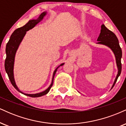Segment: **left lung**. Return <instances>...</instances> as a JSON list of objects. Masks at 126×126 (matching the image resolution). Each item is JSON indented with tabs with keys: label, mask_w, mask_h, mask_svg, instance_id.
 I'll list each match as a JSON object with an SVG mask.
<instances>
[{
	"label": "left lung",
	"mask_w": 126,
	"mask_h": 126,
	"mask_svg": "<svg viewBox=\"0 0 126 126\" xmlns=\"http://www.w3.org/2000/svg\"><path fill=\"white\" fill-rule=\"evenodd\" d=\"M98 43L96 44L104 45L105 46H107L112 50L114 53V56L115 57L116 60L117 66L118 68V73L114 80L113 85H112L111 89L114 87V85L116 83L118 76L121 74V59L122 57V51L120 46L118 43V40L116 35H115L114 32L111 31L106 28V27L102 24L101 25V33L99 34V37L97 39Z\"/></svg>",
	"instance_id": "8db88e82"
}]
</instances>
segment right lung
<instances>
[{"label":"right lung","instance_id":"add662e5","mask_svg":"<svg viewBox=\"0 0 126 126\" xmlns=\"http://www.w3.org/2000/svg\"><path fill=\"white\" fill-rule=\"evenodd\" d=\"M47 12H43L40 16L38 17L37 19H32L30 20L28 23L25 24V25L23 27L19 28L14 31V32L12 33L10 37L8 43H7L6 47V57L5 62V68L6 72L8 75L9 79L10 81H11L12 85L14 86V87L16 89L17 91L21 92V94L27 95V96H30V97H40V96H43V95H46L49 92L50 89H51L52 85L53 84V80H54V75L56 74V72H57V69L60 67V66H63L64 63H62L58 66L54 71L53 75V78H52V82L51 85L50 86L47 88L46 90L43 92H40L38 94H25L22 92L19 89L18 86L16 85L15 79H14V62H15V57L16 52L18 50L19 46L20 43H21L22 40L24 38V36L26 34V32L28 31V30H31L32 28H34L35 26L37 25L38 23L40 22V21L43 19L44 16L46 15Z\"/></svg>","mask_w":126,"mask_h":126}]
</instances>
